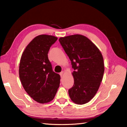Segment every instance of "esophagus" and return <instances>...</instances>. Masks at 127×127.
Returning a JSON list of instances; mask_svg holds the SVG:
<instances>
[{"mask_svg":"<svg viewBox=\"0 0 127 127\" xmlns=\"http://www.w3.org/2000/svg\"><path fill=\"white\" fill-rule=\"evenodd\" d=\"M63 74H64L63 71H62V72H60V73H59V75H60V76H61V77L63 76Z\"/></svg>","mask_w":127,"mask_h":127,"instance_id":"obj_1","label":"esophagus"}]
</instances>
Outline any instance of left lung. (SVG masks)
<instances>
[{
	"label": "left lung",
	"instance_id": "1",
	"mask_svg": "<svg viewBox=\"0 0 127 127\" xmlns=\"http://www.w3.org/2000/svg\"><path fill=\"white\" fill-rule=\"evenodd\" d=\"M59 41L71 61L74 83L68 92L77 104L90 101L99 88L104 72L103 57L91 40L82 35L60 37Z\"/></svg>",
	"mask_w": 127,
	"mask_h": 127
}]
</instances>
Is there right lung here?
<instances>
[{
  "mask_svg": "<svg viewBox=\"0 0 127 127\" xmlns=\"http://www.w3.org/2000/svg\"><path fill=\"white\" fill-rule=\"evenodd\" d=\"M57 40L52 35L37 36L26 47L20 60L19 76L23 87L41 104L52 100L60 84V75L53 71L47 55Z\"/></svg>",
  "mask_w": 127,
  "mask_h": 127,
  "instance_id": "add662e5",
  "label": "right lung"
}]
</instances>
